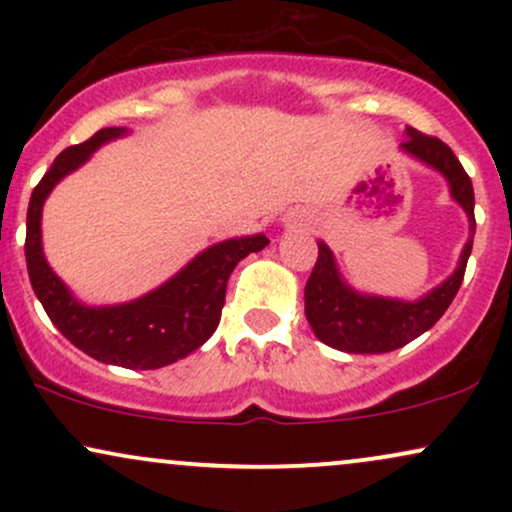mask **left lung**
Returning <instances> with one entry per match:
<instances>
[{
	"mask_svg": "<svg viewBox=\"0 0 512 512\" xmlns=\"http://www.w3.org/2000/svg\"><path fill=\"white\" fill-rule=\"evenodd\" d=\"M402 149L440 170L448 178L452 197L467 211L474 231V226H477V221H474V187L450 146L440 142L438 137H428L419 129L409 127ZM469 252H472V238L464 245L460 267L448 281H443L438 289H433L421 301L404 303L395 301V298L361 296V293L351 291L339 279L330 248L325 243H317V262L310 272L308 284H305V317H308L315 337L332 349L368 356L395 351L399 346L414 342L426 330H431L443 317L452 298L460 291Z\"/></svg>",
	"mask_w": 512,
	"mask_h": 512,
	"instance_id": "1",
	"label": "left lung"
}]
</instances>
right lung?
<instances>
[{
  "label": "right lung",
  "instance_id": "1",
  "mask_svg": "<svg viewBox=\"0 0 512 512\" xmlns=\"http://www.w3.org/2000/svg\"><path fill=\"white\" fill-rule=\"evenodd\" d=\"M125 129H98L84 144L64 149L43 180L35 185L26 216V264L31 286L52 325L96 361L122 368H161L199 349L221 320L228 276L250 252H260L264 236L233 238L211 245L149 296L110 308H86L76 303L48 267L40 245V211L45 197L64 175L79 168L98 146L120 137Z\"/></svg>",
  "mask_w": 512,
  "mask_h": 512
}]
</instances>
